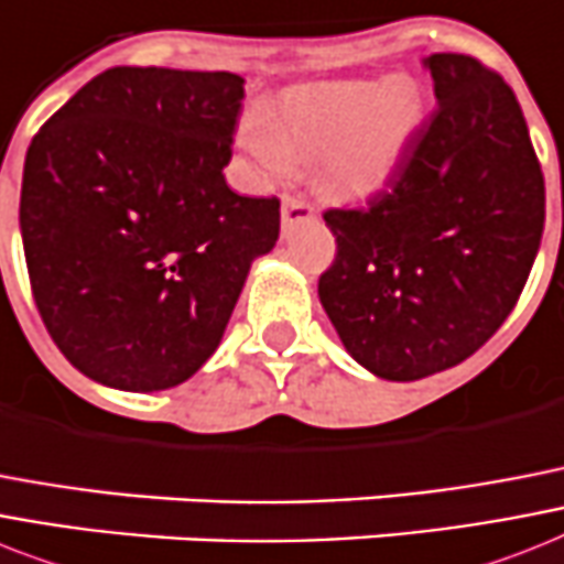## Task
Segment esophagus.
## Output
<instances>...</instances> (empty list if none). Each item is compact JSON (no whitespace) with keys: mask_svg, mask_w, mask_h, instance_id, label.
I'll return each instance as SVG.
<instances>
[{"mask_svg":"<svg viewBox=\"0 0 564 564\" xmlns=\"http://www.w3.org/2000/svg\"><path fill=\"white\" fill-rule=\"evenodd\" d=\"M315 217V208L306 199H295V196H283L281 203V226L283 231L292 226H297V223H310V219Z\"/></svg>","mask_w":564,"mask_h":564,"instance_id":"esophagus-1","label":"esophagus"}]
</instances>
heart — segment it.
<instances>
[{
  "mask_svg": "<svg viewBox=\"0 0 564 564\" xmlns=\"http://www.w3.org/2000/svg\"><path fill=\"white\" fill-rule=\"evenodd\" d=\"M423 121V95L411 77L333 80L290 89L272 130L249 123L242 148L269 173L283 176L297 159H322V182L345 199L377 194L393 176Z\"/></svg>",
  "mask_w": 564,
  "mask_h": 564,
  "instance_id": "1",
  "label": "heart"
}]
</instances>
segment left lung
Listing matches in <instances>:
<instances>
[{
  "mask_svg": "<svg viewBox=\"0 0 564 564\" xmlns=\"http://www.w3.org/2000/svg\"><path fill=\"white\" fill-rule=\"evenodd\" d=\"M437 109L388 191L324 214L336 260L318 297L361 368L414 382L487 345L519 301L544 228V176L510 86L469 54H432Z\"/></svg>",
  "mask_w": 564,
  "mask_h": 564,
  "instance_id": "obj_1",
  "label": "left lung"
}]
</instances>
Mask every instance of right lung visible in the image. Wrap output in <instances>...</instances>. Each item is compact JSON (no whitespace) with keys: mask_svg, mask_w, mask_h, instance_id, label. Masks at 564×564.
I'll list each match as a JSON object with an SVG mask.
<instances>
[{"mask_svg":"<svg viewBox=\"0 0 564 564\" xmlns=\"http://www.w3.org/2000/svg\"><path fill=\"white\" fill-rule=\"evenodd\" d=\"M240 75L116 66L31 141L20 231L59 354L118 391L182 386L217 350L281 203L226 185Z\"/></svg>","mask_w":564,"mask_h":564,"instance_id":"1","label":"right lung"}]
</instances>
